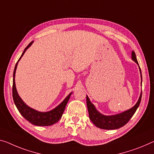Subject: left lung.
<instances>
[{"instance_id":"8db88e82","label":"left lung","mask_w":154,"mask_h":154,"mask_svg":"<svg viewBox=\"0 0 154 154\" xmlns=\"http://www.w3.org/2000/svg\"><path fill=\"white\" fill-rule=\"evenodd\" d=\"M131 59L133 60L137 65H138L139 69L140 72V76L142 80V74L140 66L138 65V60H137L136 54L134 51L131 52ZM142 82V80H141ZM142 97V91L140 93V97L138 102L133 107L125 111L122 113H118L116 115H111V116H105L100 113L96 109L95 106L94 104L91 103L89 100V97L87 96V109H88V112L89 118L91 121L96 125L98 128L103 129H117L120 127H123L124 125H126L129 120L131 119V118L133 116V115L136 112L137 109L140 105Z\"/></svg>"}]
</instances>
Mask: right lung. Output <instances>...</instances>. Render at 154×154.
<instances>
[{
	"instance_id": "1",
	"label": "right lung",
	"mask_w": 154,
	"mask_h": 154,
	"mask_svg": "<svg viewBox=\"0 0 154 154\" xmlns=\"http://www.w3.org/2000/svg\"><path fill=\"white\" fill-rule=\"evenodd\" d=\"M34 41H32L28 45L27 47L25 49L24 51H23L22 55L16 63L15 65V68H14V74H13V87H12V96L14 102L15 103L16 107H17L18 110L21 113V115L24 117L26 120H28L30 123L32 125H36V126H50L55 124L57 122L60 118L62 117V115L65 110L66 105H67V102L69 101L70 96L72 95V92L68 95L66 98L64 99V100L61 103L60 105H58L57 107H55L53 109H51L49 112H38L36 109H34L33 108H31L29 106L26 105L24 103L20 97L19 96L18 94V91L16 90V83H15V74H16V70L17 68L18 63V61L20 60L22 56L24 55V54L27 49L32 45Z\"/></svg>"
}]
</instances>
